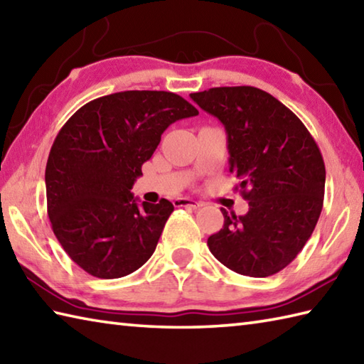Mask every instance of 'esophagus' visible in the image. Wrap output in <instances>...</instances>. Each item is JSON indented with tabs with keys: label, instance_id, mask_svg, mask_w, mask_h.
Listing matches in <instances>:
<instances>
[{
	"label": "esophagus",
	"instance_id": "1",
	"mask_svg": "<svg viewBox=\"0 0 364 364\" xmlns=\"http://www.w3.org/2000/svg\"><path fill=\"white\" fill-rule=\"evenodd\" d=\"M175 206H189V208H200V206L203 205L202 202H197V200H192V198H188V197H180V198H175L173 202Z\"/></svg>",
	"mask_w": 364,
	"mask_h": 364
}]
</instances>
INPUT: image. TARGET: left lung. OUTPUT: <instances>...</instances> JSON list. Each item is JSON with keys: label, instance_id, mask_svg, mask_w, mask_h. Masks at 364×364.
I'll return each instance as SVG.
<instances>
[{"label": "left lung", "instance_id": "8db88e82", "mask_svg": "<svg viewBox=\"0 0 364 364\" xmlns=\"http://www.w3.org/2000/svg\"><path fill=\"white\" fill-rule=\"evenodd\" d=\"M191 99L224 124L230 172L249 202L245 216L223 208V229L208 238L211 254L238 274L281 272L322 213L325 164L316 140L294 112L259 88H210Z\"/></svg>", "mask_w": 364, "mask_h": 364}]
</instances>
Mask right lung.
<instances>
[{
  "label": "right lung",
  "mask_w": 364,
  "mask_h": 364,
  "mask_svg": "<svg viewBox=\"0 0 364 364\" xmlns=\"http://www.w3.org/2000/svg\"><path fill=\"white\" fill-rule=\"evenodd\" d=\"M198 115L168 91H121L80 107L50 149L47 213L64 251L88 274L117 279L151 257L173 205L137 203L134 181L178 119Z\"/></svg>",
  "instance_id": "right-lung-1"
}]
</instances>
